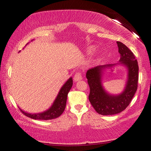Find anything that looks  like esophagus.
<instances>
[{"mask_svg":"<svg viewBox=\"0 0 151 151\" xmlns=\"http://www.w3.org/2000/svg\"><path fill=\"white\" fill-rule=\"evenodd\" d=\"M83 79V77H82V75H81V73L78 72L76 73L74 75V77H73V81H75V82H77V81H81Z\"/></svg>","mask_w":151,"mask_h":151,"instance_id":"esophagus-1","label":"esophagus"}]
</instances>
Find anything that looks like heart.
Here are the masks:
<instances>
[{
  "label": "heart",
  "instance_id": "1",
  "mask_svg": "<svg viewBox=\"0 0 151 151\" xmlns=\"http://www.w3.org/2000/svg\"><path fill=\"white\" fill-rule=\"evenodd\" d=\"M88 51L90 52V53H91V52H92L93 51V48H89Z\"/></svg>",
  "mask_w": 151,
  "mask_h": 151
}]
</instances>
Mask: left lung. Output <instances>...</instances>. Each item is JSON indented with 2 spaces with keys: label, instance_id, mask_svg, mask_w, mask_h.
<instances>
[{
  "label": "left lung",
  "instance_id": "obj_1",
  "mask_svg": "<svg viewBox=\"0 0 151 151\" xmlns=\"http://www.w3.org/2000/svg\"><path fill=\"white\" fill-rule=\"evenodd\" d=\"M121 58L115 65H98L89 69L86 78L90 87L89 101L98 113L103 116L115 115L124 111L130 104L137 91L138 81V65L134 54L126 45L117 41ZM123 65L127 68L128 75L124 91L118 95L110 94L104 89L102 77L104 70L109 65Z\"/></svg>",
  "mask_w": 151,
  "mask_h": 151
}]
</instances>
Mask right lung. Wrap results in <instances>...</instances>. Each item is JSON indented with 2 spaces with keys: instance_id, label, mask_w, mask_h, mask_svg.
Here are the masks:
<instances>
[{
  "instance_id": "1",
  "label": "right lung",
  "mask_w": 151,
  "mask_h": 151,
  "mask_svg": "<svg viewBox=\"0 0 151 151\" xmlns=\"http://www.w3.org/2000/svg\"><path fill=\"white\" fill-rule=\"evenodd\" d=\"M72 86L73 79L70 77L62 86L56 98L54 101L53 105L47 111L38 113H29L25 112L21 108H20V110L25 116L35 120H45L46 121V120L56 118L60 116L65 110V106H66L68 93L71 89Z\"/></svg>"
}]
</instances>
